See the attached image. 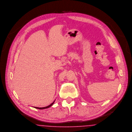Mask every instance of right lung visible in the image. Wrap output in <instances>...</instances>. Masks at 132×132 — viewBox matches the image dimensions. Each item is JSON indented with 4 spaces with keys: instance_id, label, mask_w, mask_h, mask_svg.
<instances>
[{
    "instance_id": "1",
    "label": "right lung",
    "mask_w": 132,
    "mask_h": 132,
    "mask_svg": "<svg viewBox=\"0 0 132 132\" xmlns=\"http://www.w3.org/2000/svg\"><path fill=\"white\" fill-rule=\"evenodd\" d=\"M54 101L53 102L52 104H51V105H48L47 106H46V107H43V108H38V107H34V108H36V109H40V110H43V109H47V108H50V106H51L52 105H53V103H54Z\"/></svg>"
}]
</instances>
